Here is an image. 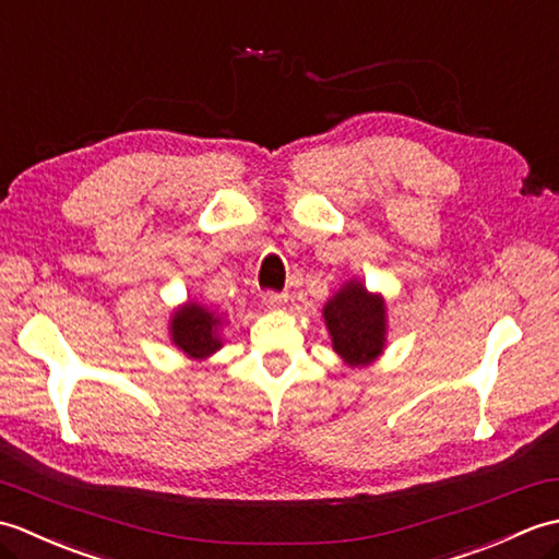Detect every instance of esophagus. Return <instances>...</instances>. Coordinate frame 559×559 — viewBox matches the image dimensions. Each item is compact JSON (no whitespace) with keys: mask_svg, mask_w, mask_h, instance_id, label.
<instances>
[{"mask_svg":"<svg viewBox=\"0 0 559 559\" xmlns=\"http://www.w3.org/2000/svg\"><path fill=\"white\" fill-rule=\"evenodd\" d=\"M261 300H264L269 307H281L283 302H286V295L278 290H264L261 293Z\"/></svg>","mask_w":559,"mask_h":559,"instance_id":"1","label":"esophagus"}]
</instances>
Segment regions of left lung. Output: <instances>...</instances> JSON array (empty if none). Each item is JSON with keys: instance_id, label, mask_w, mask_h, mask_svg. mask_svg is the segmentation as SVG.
<instances>
[{"instance_id": "1", "label": "left lung", "mask_w": 559, "mask_h": 559, "mask_svg": "<svg viewBox=\"0 0 559 559\" xmlns=\"http://www.w3.org/2000/svg\"><path fill=\"white\" fill-rule=\"evenodd\" d=\"M334 350L350 365L372 362L384 348V300L362 283H348L324 307Z\"/></svg>"}]
</instances>
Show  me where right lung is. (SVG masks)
I'll return each mask as SVG.
<instances>
[{
	"label": "right lung",
	"mask_w": 559,
	"mask_h": 559,
	"mask_svg": "<svg viewBox=\"0 0 559 559\" xmlns=\"http://www.w3.org/2000/svg\"><path fill=\"white\" fill-rule=\"evenodd\" d=\"M216 329V317L204 307L189 302L173 319V341L177 348L192 355V358H206V355L221 348Z\"/></svg>",
	"instance_id": "obj_1"
}]
</instances>
